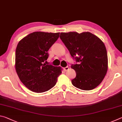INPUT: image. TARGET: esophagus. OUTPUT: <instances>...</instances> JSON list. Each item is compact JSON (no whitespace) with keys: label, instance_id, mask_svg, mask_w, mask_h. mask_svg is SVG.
I'll list each match as a JSON object with an SVG mask.
<instances>
[{"label":"esophagus","instance_id":"1","mask_svg":"<svg viewBox=\"0 0 122 122\" xmlns=\"http://www.w3.org/2000/svg\"><path fill=\"white\" fill-rule=\"evenodd\" d=\"M69 69V68L68 67H65L63 68V69H64V71H68V69Z\"/></svg>","mask_w":122,"mask_h":122}]
</instances>
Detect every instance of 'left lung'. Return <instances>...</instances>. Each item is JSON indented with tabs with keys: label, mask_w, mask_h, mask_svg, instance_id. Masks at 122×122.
I'll return each mask as SVG.
<instances>
[{
	"label": "left lung",
	"mask_w": 122,
	"mask_h": 122,
	"mask_svg": "<svg viewBox=\"0 0 122 122\" xmlns=\"http://www.w3.org/2000/svg\"><path fill=\"white\" fill-rule=\"evenodd\" d=\"M60 38L71 56L78 62L71 66L76 74L71 80L73 85L84 90H92L100 85L108 68L107 49L103 41L88 32H62Z\"/></svg>",
	"instance_id": "1"
}]
</instances>
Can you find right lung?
Returning a JSON list of instances; mask_svg holds the SVG:
<instances>
[{
  "mask_svg": "<svg viewBox=\"0 0 122 122\" xmlns=\"http://www.w3.org/2000/svg\"><path fill=\"white\" fill-rule=\"evenodd\" d=\"M59 34L34 32L18 43L15 51V71L20 81L29 90L43 92L56 84L62 69L61 67L46 65L45 61L48 59L49 49Z\"/></svg>",
  "mask_w": 122,
  "mask_h": 122,
  "instance_id": "add662e5",
  "label": "right lung"
}]
</instances>
